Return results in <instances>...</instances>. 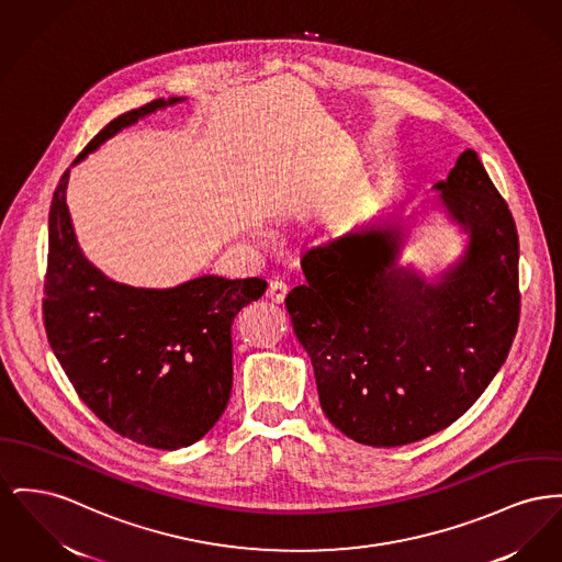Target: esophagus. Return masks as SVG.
<instances>
[{
	"instance_id": "1",
	"label": "esophagus",
	"mask_w": 562,
	"mask_h": 562,
	"mask_svg": "<svg viewBox=\"0 0 562 562\" xmlns=\"http://www.w3.org/2000/svg\"><path fill=\"white\" fill-rule=\"evenodd\" d=\"M289 293V284L282 280H271L267 286V297L271 299L273 303H282Z\"/></svg>"
}]
</instances>
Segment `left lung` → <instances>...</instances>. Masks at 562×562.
I'll use <instances>...</instances> for the list:
<instances>
[{"label":"left lung","instance_id":"8db88e82","mask_svg":"<svg viewBox=\"0 0 562 562\" xmlns=\"http://www.w3.org/2000/svg\"><path fill=\"white\" fill-rule=\"evenodd\" d=\"M432 189L469 235L437 282L398 265L401 227L367 225L305 250V284L284 299L330 425L373 448L459 420L518 329V232L477 153L467 148Z\"/></svg>","mask_w":562,"mask_h":562}]
</instances>
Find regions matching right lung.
I'll return each mask as SVG.
<instances>
[{
  "mask_svg": "<svg viewBox=\"0 0 562 562\" xmlns=\"http://www.w3.org/2000/svg\"><path fill=\"white\" fill-rule=\"evenodd\" d=\"M182 100L150 101L110 121L74 166L121 130ZM67 180L69 169L48 214L42 314L50 348L103 425L148 448H187L229 403L233 318L263 295L267 282L199 276L173 289H135L105 278L76 241Z\"/></svg>",
  "mask_w": 562,
  "mask_h": 562,
  "instance_id": "obj_1",
  "label": "right lung"
}]
</instances>
